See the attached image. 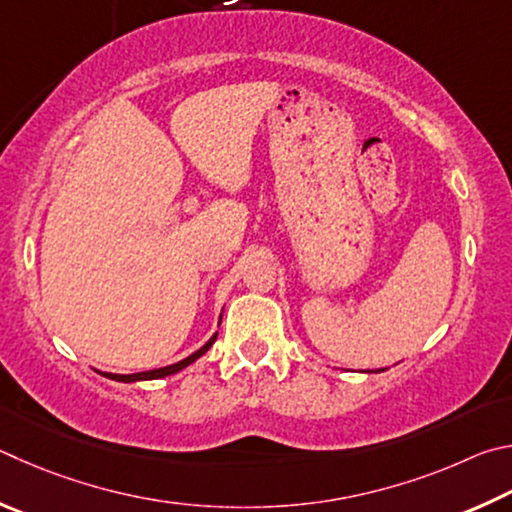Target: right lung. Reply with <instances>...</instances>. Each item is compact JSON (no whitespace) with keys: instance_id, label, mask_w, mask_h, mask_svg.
Segmentation results:
<instances>
[{"instance_id":"right-lung-1","label":"right lung","mask_w":512,"mask_h":512,"mask_svg":"<svg viewBox=\"0 0 512 512\" xmlns=\"http://www.w3.org/2000/svg\"><path fill=\"white\" fill-rule=\"evenodd\" d=\"M215 337H218V333H215V335L209 339V342H206V344L200 348V351H195L193 355H188L186 360H182V362L164 366V369H152V371H141V373H130V375H119V373H101V375H105V378H110V380H116V382H139V380H159V378H166V375H173V373H177V371H182V369H186L188 364H193V362L197 360V357H202V355L213 346Z\"/></svg>"}]
</instances>
